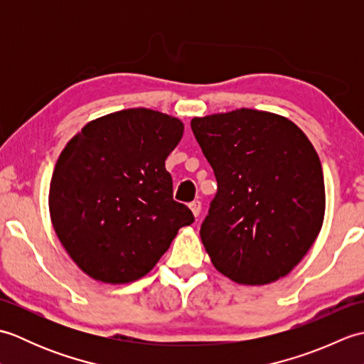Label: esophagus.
Returning a JSON list of instances; mask_svg holds the SVG:
<instances>
[{
	"label": "esophagus",
	"instance_id": "esophagus-1",
	"mask_svg": "<svg viewBox=\"0 0 364 364\" xmlns=\"http://www.w3.org/2000/svg\"><path fill=\"white\" fill-rule=\"evenodd\" d=\"M189 208H191L192 214H194L196 218H197V215L200 214V211H202V203H200L198 200H194V202H191V203H189Z\"/></svg>",
	"mask_w": 364,
	"mask_h": 364
}]
</instances>
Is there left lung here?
Returning <instances> with one entry per match:
<instances>
[{
	"label": "left lung",
	"instance_id": "left-lung-1",
	"mask_svg": "<svg viewBox=\"0 0 364 364\" xmlns=\"http://www.w3.org/2000/svg\"><path fill=\"white\" fill-rule=\"evenodd\" d=\"M218 194L200 237L220 274L261 286L288 275L318 237L326 186L318 153L283 115L236 109L191 120Z\"/></svg>",
	"mask_w": 364,
	"mask_h": 364
}]
</instances>
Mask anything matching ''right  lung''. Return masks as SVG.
Here are the masks:
<instances>
[{
  "instance_id": "add662e5",
  "label": "right lung",
  "mask_w": 364,
  "mask_h": 364,
  "mask_svg": "<svg viewBox=\"0 0 364 364\" xmlns=\"http://www.w3.org/2000/svg\"><path fill=\"white\" fill-rule=\"evenodd\" d=\"M180 119L133 107L89 122L54 167L50 215L60 244L94 280L136 282L156 266L194 215L172 196L166 159Z\"/></svg>"
}]
</instances>
